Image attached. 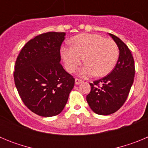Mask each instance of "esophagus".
<instances>
[{"instance_id": "1", "label": "esophagus", "mask_w": 148, "mask_h": 148, "mask_svg": "<svg viewBox=\"0 0 148 148\" xmlns=\"http://www.w3.org/2000/svg\"><path fill=\"white\" fill-rule=\"evenodd\" d=\"M83 83V81L82 80H80V79H78V78H75V84H80Z\"/></svg>"}]
</instances>
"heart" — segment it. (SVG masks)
<instances>
[{"mask_svg":"<svg viewBox=\"0 0 148 148\" xmlns=\"http://www.w3.org/2000/svg\"><path fill=\"white\" fill-rule=\"evenodd\" d=\"M71 44L61 47V57L66 70L71 73L76 71L84 58L86 64L78 73L82 78L105 76L118 61L119 52L116 42L99 34H79L71 39Z\"/></svg>","mask_w":148,"mask_h":148,"instance_id":"b5f03b06","label":"heart"}]
</instances>
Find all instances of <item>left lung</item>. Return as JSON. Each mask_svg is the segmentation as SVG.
<instances>
[{"mask_svg": "<svg viewBox=\"0 0 148 148\" xmlns=\"http://www.w3.org/2000/svg\"><path fill=\"white\" fill-rule=\"evenodd\" d=\"M119 49L116 66L109 75L90 83L87 95L90 109L99 115H110L118 110L125 102L135 75L134 59L127 46L116 35L109 33Z\"/></svg>", "mask_w": 148, "mask_h": 148, "instance_id": "1", "label": "left lung"}]
</instances>
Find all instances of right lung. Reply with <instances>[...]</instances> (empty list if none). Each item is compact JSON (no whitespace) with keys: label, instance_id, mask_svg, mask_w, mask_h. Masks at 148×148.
Masks as SVG:
<instances>
[{"label":"right lung","instance_id":"right-lung-1","mask_svg":"<svg viewBox=\"0 0 148 148\" xmlns=\"http://www.w3.org/2000/svg\"><path fill=\"white\" fill-rule=\"evenodd\" d=\"M65 32L37 35L24 45L14 72L21 99L35 114L51 117L64 110L75 79L60 64L61 45Z\"/></svg>","mask_w":148,"mask_h":148}]
</instances>
